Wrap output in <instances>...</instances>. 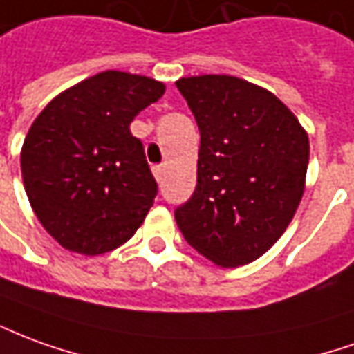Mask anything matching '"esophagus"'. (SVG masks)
<instances>
[{
  "instance_id": "34e87169",
  "label": "esophagus",
  "mask_w": 354,
  "mask_h": 354,
  "mask_svg": "<svg viewBox=\"0 0 354 354\" xmlns=\"http://www.w3.org/2000/svg\"><path fill=\"white\" fill-rule=\"evenodd\" d=\"M153 174L157 178V182H162V178H165V165H155L153 167Z\"/></svg>"
}]
</instances>
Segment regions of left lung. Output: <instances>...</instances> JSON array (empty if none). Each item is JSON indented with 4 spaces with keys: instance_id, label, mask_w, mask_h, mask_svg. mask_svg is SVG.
<instances>
[{
    "instance_id": "obj_1",
    "label": "left lung",
    "mask_w": 354,
    "mask_h": 354,
    "mask_svg": "<svg viewBox=\"0 0 354 354\" xmlns=\"http://www.w3.org/2000/svg\"><path fill=\"white\" fill-rule=\"evenodd\" d=\"M176 88L201 134L197 185L174 211L178 228L218 266L253 263L297 211L306 132L274 93L236 76L180 78Z\"/></svg>"
}]
</instances>
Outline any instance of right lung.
<instances>
[{"instance_id":"obj_1","label":"right lung","mask_w":354,"mask_h":354,"mask_svg":"<svg viewBox=\"0 0 354 354\" xmlns=\"http://www.w3.org/2000/svg\"><path fill=\"white\" fill-rule=\"evenodd\" d=\"M165 86L147 76L105 71L63 91L24 140V189L41 226L68 251L109 253L142 226L157 182L134 117Z\"/></svg>"}]
</instances>
